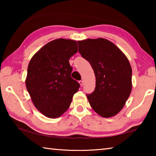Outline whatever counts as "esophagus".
Segmentation results:
<instances>
[{
    "label": "esophagus",
    "mask_w": 156,
    "mask_h": 156,
    "mask_svg": "<svg viewBox=\"0 0 156 156\" xmlns=\"http://www.w3.org/2000/svg\"><path fill=\"white\" fill-rule=\"evenodd\" d=\"M79 83H80L81 87L83 85V80H80V81H79Z\"/></svg>",
    "instance_id": "esophagus-1"
}]
</instances>
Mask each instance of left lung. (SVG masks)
I'll return each mask as SVG.
<instances>
[{
    "instance_id": "left-lung-1",
    "label": "left lung",
    "mask_w": 156,
    "mask_h": 156,
    "mask_svg": "<svg viewBox=\"0 0 156 156\" xmlns=\"http://www.w3.org/2000/svg\"><path fill=\"white\" fill-rule=\"evenodd\" d=\"M78 51L90 63L96 76V88L87 95L92 109L111 118L125 105L132 89V69L125 54L105 38L79 41Z\"/></svg>"
}]
</instances>
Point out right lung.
<instances>
[{"mask_svg":"<svg viewBox=\"0 0 156 156\" xmlns=\"http://www.w3.org/2000/svg\"><path fill=\"white\" fill-rule=\"evenodd\" d=\"M77 51V41L56 39L39 49L29 63L26 87L34 106L47 118L62 115L80 87L71 77L69 62Z\"/></svg>","mask_w":156,"mask_h":156,"instance_id":"right-lung-1","label":"right lung"}]
</instances>
